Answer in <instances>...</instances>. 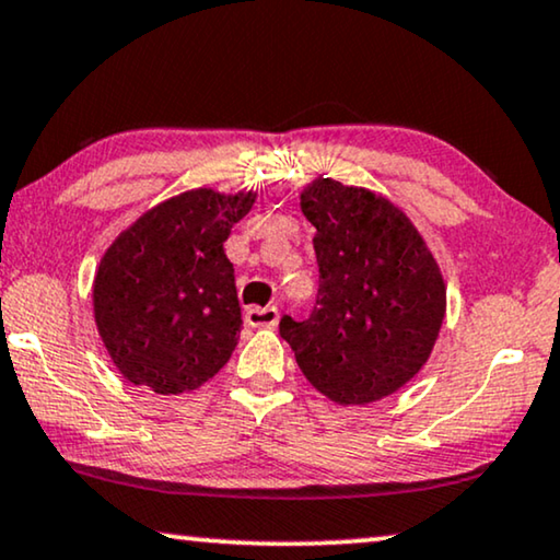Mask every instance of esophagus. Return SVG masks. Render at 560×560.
I'll use <instances>...</instances> for the list:
<instances>
[{"instance_id": "34e87169", "label": "esophagus", "mask_w": 560, "mask_h": 560, "mask_svg": "<svg viewBox=\"0 0 560 560\" xmlns=\"http://www.w3.org/2000/svg\"><path fill=\"white\" fill-rule=\"evenodd\" d=\"M246 322L250 327H273L279 322V310L277 306H250Z\"/></svg>"}]
</instances>
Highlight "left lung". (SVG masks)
<instances>
[{
    "instance_id": "8db88e82",
    "label": "left lung",
    "mask_w": 560,
    "mask_h": 560,
    "mask_svg": "<svg viewBox=\"0 0 560 560\" xmlns=\"http://www.w3.org/2000/svg\"><path fill=\"white\" fill-rule=\"evenodd\" d=\"M317 228L319 289L306 319L279 332L314 388L370 404L419 373L444 319L446 289L419 231L381 195L317 179L302 195Z\"/></svg>"
}]
</instances>
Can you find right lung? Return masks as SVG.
<instances>
[{
  "label": "right lung",
  "instance_id": "add662e5",
  "mask_svg": "<svg viewBox=\"0 0 560 560\" xmlns=\"http://www.w3.org/2000/svg\"><path fill=\"white\" fill-rule=\"evenodd\" d=\"M250 205V192L177 195L106 250L93 310L126 381L170 396L200 388L231 360L243 319L223 243Z\"/></svg>",
  "mask_w": 560,
  "mask_h": 560
}]
</instances>
